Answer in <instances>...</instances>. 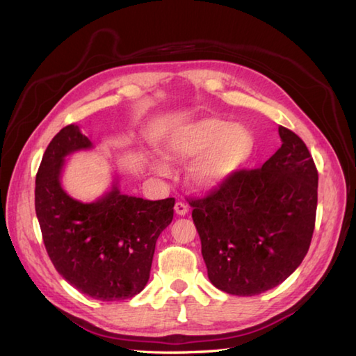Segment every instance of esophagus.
<instances>
[{
    "instance_id": "esophagus-1",
    "label": "esophagus",
    "mask_w": 356,
    "mask_h": 356,
    "mask_svg": "<svg viewBox=\"0 0 356 356\" xmlns=\"http://www.w3.org/2000/svg\"><path fill=\"white\" fill-rule=\"evenodd\" d=\"M174 211H176L177 216H185V214H188L190 208H188V205L184 202H176V205H174Z\"/></svg>"
}]
</instances>
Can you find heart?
<instances>
[{"label": "heart", "mask_w": 356, "mask_h": 356, "mask_svg": "<svg viewBox=\"0 0 356 356\" xmlns=\"http://www.w3.org/2000/svg\"><path fill=\"white\" fill-rule=\"evenodd\" d=\"M252 133L240 124L208 118L176 128L163 143L168 161L185 162L186 180L195 190L209 191L222 186L243 168L254 153ZM153 170L166 174V168L153 162Z\"/></svg>", "instance_id": "1"}]
</instances>
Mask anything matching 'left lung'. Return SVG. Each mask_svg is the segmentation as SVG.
<instances>
[{"mask_svg": "<svg viewBox=\"0 0 356 356\" xmlns=\"http://www.w3.org/2000/svg\"><path fill=\"white\" fill-rule=\"evenodd\" d=\"M278 134L282 147L261 168L240 170L190 202L208 278L226 293L251 297L278 286L311 246L318 171L297 134L284 127Z\"/></svg>", "mask_w": 356, "mask_h": 356, "instance_id": "obj_1", "label": "left lung"}]
</instances>
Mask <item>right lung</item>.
Wrapping results in <instances>:
<instances>
[{
	"label": "right lung",
	"mask_w": 356,
	"mask_h": 356,
	"mask_svg": "<svg viewBox=\"0 0 356 356\" xmlns=\"http://www.w3.org/2000/svg\"><path fill=\"white\" fill-rule=\"evenodd\" d=\"M92 147L74 124L51 139L36 172V217L45 251L65 282L95 300H127L148 283L156 241L172 220L176 200L131 197L116 184L99 200H74L61 186L64 159Z\"/></svg>",
	"instance_id": "add662e5"
}]
</instances>
